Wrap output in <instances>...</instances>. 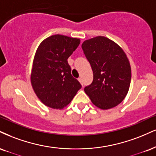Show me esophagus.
Masks as SVG:
<instances>
[{
  "instance_id": "1",
  "label": "esophagus",
  "mask_w": 156,
  "mask_h": 156,
  "mask_svg": "<svg viewBox=\"0 0 156 156\" xmlns=\"http://www.w3.org/2000/svg\"><path fill=\"white\" fill-rule=\"evenodd\" d=\"M78 80H79L80 83L83 85V80H82V78H78Z\"/></svg>"
}]
</instances>
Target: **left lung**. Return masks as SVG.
Returning <instances> with one entry per match:
<instances>
[{"label": "left lung", "mask_w": 156, "mask_h": 156, "mask_svg": "<svg viewBox=\"0 0 156 156\" xmlns=\"http://www.w3.org/2000/svg\"><path fill=\"white\" fill-rule=\"evenodd\" d=\"M93 71V81L84 88L91 102L102 110L119 105L129 91L132 78L129 61L123 49L108 37L98 36L81 46Z\"/></svg>", "instance_id": "obj_1"}]
</instances>
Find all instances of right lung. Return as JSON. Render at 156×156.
Wrapping results in <instances>:
<instances>
[{
  "label": "right lung",
  "instance_id": "1",
  "mask_svg": "<svg viewBox=\"0 0 156 156\" xmlns=\"http://www.w3.org/2000/svg\"><path fill=\"white\" fill-rule=\"evenodd\" d=\"M79 44L78 38L54 35L45 39L37 48L30 80L35 93L45 105L63 108L81 88L71 75L67 62Z\"/></svg>",
  "mask_w": 156,
  "mask_h": 156
}]
</instances>
